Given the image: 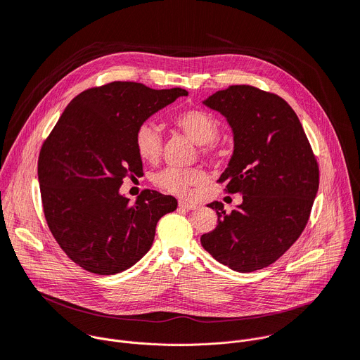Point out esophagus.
Wrapping results in <instances>:
<instances>
[{"instance_id":"obj_1","label":"esophagus","mask_w":360,"mask_h":360,"mask_svg":"<svg viewBox=\"0 0 360 360\" xmlns=\"http://www.w3.org/2000/svg\"><path fill=\"white\" fill-rule=\"evenodd\" d=\"M179 207H181V208H184V210H186V211H195V210H198V208H199L196 203L186 202V200H179Z\"/></svg>"}]
</instances>
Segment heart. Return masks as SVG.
I'll list each match as a JSON object with an SVG mask.
<instances>
[{
  "label": "heart",
  "mask_w": 360,
  "mask_h": 360,
  "mask_svg": "<svg viewBox=\"0 0 360 360\" xmlns=\"http://www.w3.org/2000/svg\"><path fill=\"white\" fill-rule=\"evenodd\" d=\"M172 122L196 145H208L214 142L219 132L217 120L202 110H185L174 115ZM135 148L142 161L153 164L161 157L162 136L160 128L153 122L142 124L135 134ZM207 176L196 168L176 169L165 168L155 174L153 184L165 192L186 196L192 186L205 182Z\"/></svg>",
  "instance_id": "obj_1"
}]
</instances>
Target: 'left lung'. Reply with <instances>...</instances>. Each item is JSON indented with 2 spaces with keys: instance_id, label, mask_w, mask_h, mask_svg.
<instances>
[{
  "instance_id": "8db88e82",
  "label": "left lung",
  "mask_w": 360,
  "mask_h": 360,
  "mask_svg": "<svg viewBox=\"0 0 360 360\" xmlns=\"http://www.w3.org/2000/svg\"><path fill=\"white\" fill-rule=\"evenodd\" d=\"M233 134V152L219 176L242 203L229 214L214 200L217 228L200 236L214 258L236 272L269 266L295 243L309 219L319 168L288 102L250 85H232L202 101Z\"/></svg>"
}]
</instances>
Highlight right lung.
Instances as JSON below:
<instances>
[{"instance_id":"1","label":"right lung","mask_w":360,"mask_h":360,"mask_svg":"<svg viewBox=\"0 0 360 360\" xmlns=\"http://www.w3.org/2000/svg\"><path fill=\"white\" fill-rule=\"evenodd\" d=\"M182 88L152 89L111 82L77 95L44 142L38 182L49 231L70 258L98 275H115L150 249L157 222L178 200L143 191L135 203L120 192L139 175L138 128L179 96Z\"/></svg>"}]
</instances>
